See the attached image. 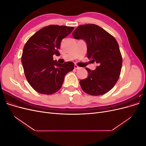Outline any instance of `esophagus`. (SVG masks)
<instances>
[{"instance_id":"obj_1","label":"esophagus","mask_w":146,"mask_h":146,"mask_svg":"<svg viewBox=\"0 0 146 146\" xmlns=\"http://www.w3.org/2000/svg\"><path fill=\"white\" fill-rule=\"evenodd\" d=\"M80 68H81L78 67V66L77 65H76V64L74 65V69H80Z\"/></svg>"}]
</instances>
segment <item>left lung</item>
I'll list each match as a JSON object with an SVG mask.
<instances>
[{"label":"left lung","mask_w":146,"mask_h":146,"mask_svg":"<svg viewBox=\"0 0 146 146\" xmlns=\"http://www.w3.org/2000/svg\"><path fill=\"white\" fill-rule=\"evenodd\" d=\"M72 35L83 39L87 46V56L98 63L95 70L85 69L86 78L80 81L82 90L91 96L107 93L115 85L120 76L122 58L119 44L112 35L95 24L80 25Z\"/></svg>","instance_id":"8db88e82"}]
</instances>
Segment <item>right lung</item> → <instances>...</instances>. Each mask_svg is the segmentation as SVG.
I'll use <instances>...</instances> for the list:
<instances>
[{
  "label": "right lung",
  "instance_id": "obj_1",
  "mask_svg": "<svg viewBox=\"0 0 146 146\" xmlns=\"http://www.w3.org/2000/svg\"><path fill=\"white\" fill-rule=\"evenodd\" d=\"M74 29L48 25L38 31L25 44L21 58L25 76L30 86L39 93H55L62 86L66 75L74 69L71 61L60 64L53 60L54 55H60L61 41Z\"/></svg>",
  "mask_w": 146,
  "mask_h": 146
}]
</instances>
